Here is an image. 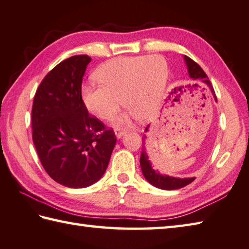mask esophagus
<instances>
[{"instance_id": "34e87169", "label": "esophagus", "mask_w": 249, "mask_h": 249, "mask_svg": "<svg viewBox=\"0 0 249 249\" xmlns=\"http://www.w3.org/2000/svg\"><path fill=\"white\" fill-rule=\"evenodd\" d=\"M114 133H115V135H116V137L120 139L122 136H123L125 132H124V130L120 129V128H115V129H114Z\"/></svg>"}]
</instances>
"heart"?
I'll use <instances>...</instances> for the list:
<instances>
[{
    "label": "heart",
    "instance_id": "b5f03b06",
    "mask_svg": "<svg viewBox=\"0 0 249 249\" xmlns=\"http://www.w3.org/2000/svg\"><path fill=\"white\" fill-rule=\"evenodd\" d=\"M93 77L100 86L80 87V99L90 114L110 120L119 110L120 98L128 111L116 117V125L128 123L132 115L148 122L161 106L169 67L160 55L119 57L99 66Z\"/></svg>",
    "mask_w": 249,
    "mask_h": 249
}]
</instances>
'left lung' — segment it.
<instances>
[{"label":"left lung","mask_w":249,"mask_h":249,"mask_svg":"<svg viewBox=\"0 0 249 249\" xmlns=\"http://www.w3.org/2000/svg\"><path fill=\"white\" fill-rule=\"evenodd\" d=\"M184 61L186 63L189 77L193 79V81L206 84L208 87L210 88L211 93L213 94V97H215L213 87H212L210 80L208 79V76L206 75L205 71H202L201 67L198 65L195 61H193L191 57H188L186 55H184ZM148 129H149V125L147 126L146 129H144V132H148ZM146 139H147L146 135H143L142 150V156H140V168H142L144 178H146L149 183L153 185L155 187L164 189V191H174V189L185 187L186 185L191 184L193 180L195 179V178H173V176L161 174L160 172H158L153 169L151 162L149 160L148 153L146 151V146H144V143H146Z\"/></svg>","instance_id":"obj_1"}]
</instances>
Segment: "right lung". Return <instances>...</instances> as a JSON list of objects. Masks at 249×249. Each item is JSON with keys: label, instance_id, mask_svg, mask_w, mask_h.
<instances>
[{"label": "right lung", "instance_id": "1", "mask_svg": "<svg viewBox=\"0 0 249 249\" xmlns=\"http://www.w3.org/2000/svg\"><path fill=\"white\" fill-rule=\"evenodd\" d=\"M88 55L66 58L49 71L36 91L31 112L33 140L51 178L70 188L98 182L109 164L116 137L90 116L80 99Z\"/></svg>", "mask_w": 249, "mask_h": 249}]
</instances>
